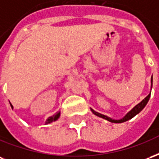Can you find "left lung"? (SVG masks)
Masks as SVG:
<instances>
[{"instance_id":"1","label":"left lung","mask_w":159,"mask_h":159,"mask_svg":"<svg viewBox=\"0 0 159 159\" xmlns=\"http://www.w3.org/2000/svg\"><path fill=\"white\" fill-rule=\"evenodd\" d=\"M151 83H152V78H151ZM150 96H151V93H149V94H148V95H147V96L142 101H141V102H140L138 105H136V106L134 107L132 110L129 111V112H128V113H127L126 115L123 117V118H121V119L119 120L112 119V118L107 117V116H105V115H103V114H100L99 113V112H97V111H93V109H91V111H92V112H93L94 115H96V116H98V117H102V118L107 120V121H109V122H111V123H123V122H126V121H128V120L131 119L132 117H134L135 115H137L139 112H140L141 111L143 110L144 107L147 106V102H148V100H149V99H150Z\"/></svg>"}]
</instances>
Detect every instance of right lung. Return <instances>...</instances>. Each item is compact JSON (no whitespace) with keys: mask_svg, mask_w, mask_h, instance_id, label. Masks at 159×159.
I'll use <instances>...</instances> for the list:
<instances>
[{"mask_svg":"<svg viewBox=\"0 0 159 159\" xmlns=\"http://www.w3.org/2000/svg\"><path fill=\"white\" fill-rule=\"evenodd\" d=\"M11 105V107L12 108H13V107L12 106V104H10ZM59 116H60V112H57L56 114H54V115H52V117H49L48 119H47V121H46V124H48V123H52V122H54V121H56V120H58V118L59 117Z\"/></svg>","mask_w":159,"mask_h":159,"instance_id":"right-lung-1","label":"right lung"}]
</instances>
